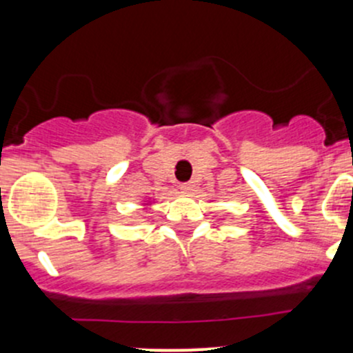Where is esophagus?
Masks as SVG:
<instances>
[{
  "mask_svg": "<svg viewBox=\"0 0 353 353\" xmlns=\"http://www.w3.org/2000/svg\"><path fill=\"white\" fill-rule=\"evenodd\" d=\"M180 190L183 192V194H192V192H194V185H192V183H181Z\"/></svg>",
  "mask_w": 353,
  "mask_h": 353,
  "instance_id": "obj_1",
  "label": "esophagus"
}]
</instances>
